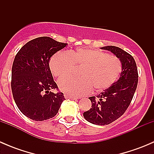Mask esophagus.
<instances>
[{
  "instance_id": "esophagus-1",
  "label": "esophagus",
  "mask_w": 154,
  "mask_h": 154,
  "mask_svg": "<svg viewBox=\"0 0 154 154\" xmlns=\"http://www.w3.org/2000/svg\"><path fill=\"white\" fill-rule=\"evenodd\" d=\"M65 98L66 99H71V100H77V97H74V96H71V95H68V94H65Z\"/></svg>"
}]
</instances>
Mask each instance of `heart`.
Returning a JSON list of instances; mask_svg holds the SVG:
<instances>
[{"instance_id": "heart-1", "label": "heart", "mask_w": 154, "mask_h": 154, "mask_svg": "<svg viewBox=\"0 0 154 154\" xmlns=\"http://www.w3.org/2000/svg\"><path fill=\"white\" fill-rule=\"evenodd\" d=\"M49 65L56 77L68 74L74 66H83L80 77L66 76L58 80L60 90L74 97L87 94L92 88L96 91L109 88L122 71V63L117 57L89 48H77L68 53L60 51L53 56Z\"/></svg>"}]
</instances>
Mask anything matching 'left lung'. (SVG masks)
I'll use <instances>...</instances> for the list:
<instances>
[{"label":"left lung","mask_w":154,"mask_h":154,"mask_svg":"<svg viewBox=\"0 0 154 154\" xmlns=\"http://www.w3.org/2000/svg\"><path fill=\"white\" fill-rule=\"evenodd\" d=\"M112 53L122 63L119 80L103 92L90 97L91 108L83 112L87 122L96 125H106L120 118L130 106L138 83L136 62L130 54L116 46L101 48Z\"/></svg>","instance_id":"8db88e82"}]
</instances>
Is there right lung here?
<instances>
[{
    "label": "right lung",
    "mask_w": 154,
    "mask_h": 154,
    "mask_svg": "<svg viewBox=\"0 0 154 154\" xmlns=\"http://www.w3.org/2000/svg\"><path fill=\"white\" fill-rule=\"evenodd\" d=\"M48 36L28 42L20 49L12 68V95L17 106L25 116L41 122L54 117L63 100L49 67L51 57L67 46Z\"/></svg>",
    "instance_id": "right-lung-1"
}]
</instances>
